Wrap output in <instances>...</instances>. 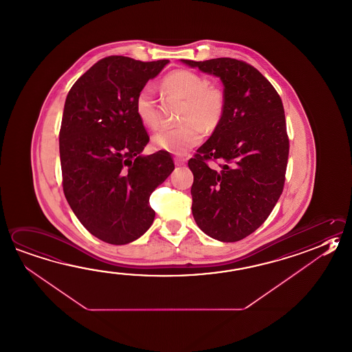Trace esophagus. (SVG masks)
Returning <instances> with one entry per match:
<instances>
[{
	"label": "esophagus",
	"mask_w": 352,
	"mask_h": 352,
	"mask_svg": "<svg viewBox=\"0 0 352 352\" xmlns=\"http://www.w3.org/2000/svg\"><path fill=\"white\" fill-rule=\"evenodd\" d=\"M174 163H175V166H184L186 163V158H184V157H175L174 158Z\"/></svg>",
	"instance_id": "34e87169"
}]
</instances>
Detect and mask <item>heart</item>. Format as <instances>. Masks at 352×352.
Wrapping results in <instances>:
<instances>
[{
	"instance_id": "1",
	"label": "heart",
	"mask_w": 352,
	"mask_h": 352,
	"mask_svg": "<svg viewBox=\"0 0 352 352\" xmlns=\"http://www.w3.org/2000/svg\"><path fill=\"white\" fill-rule=\"evenodd\" d=\"M162 86L186 100L180 117L183 124L160 129L153 135L152 144L158 151L183 155L203 140L204 129L212 131L219 124L224 112V96L219 88L209 86L203 76L186 69L166 74ZM134 111L142 124L151 129L160 126V112L152 87H142L138 91Z\"/></svg>"
}]
</instances>
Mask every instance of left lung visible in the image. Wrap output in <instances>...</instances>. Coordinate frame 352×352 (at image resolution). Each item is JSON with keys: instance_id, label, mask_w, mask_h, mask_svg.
I'll return each mask as SVG.
<instances>
[{"instance_id": "left-lung-1", "label": "left lung", "mask_w": 352, "mask_h": 352, "mask_svg": "<svg viewBox=\"0 0 352 352\" xmlns=\"http://www.w3.org/2000/svg\"><path fill=\"white\" fill-rule=\"evenodd\" d=\"M219 77L224 112L188 166L192 217L212 239L232 243L255 232L283 192L289 157L283 102L256 68L234 58L182 60ZM206 160L221 162L212 170Z\"/></svg>"}]
</instances>
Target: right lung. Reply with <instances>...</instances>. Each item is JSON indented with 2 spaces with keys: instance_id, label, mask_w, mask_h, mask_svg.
I'll return each mask as SVG.
<instances>
[{
  "instance_id": "obj_1",
  "label": "right lung",
  "mask_w": 352,
  "mask_h": 352,
  "mask_svg": "<svg viewBox=\"0 0 352 352\" xmlns=\"http://www.w3.org/2000/svg\"><path fill=\"white\" fill-rule=\"evenodd\" d=\"M168 60L109 56L80 76L67 94L60 131L63 192L96 238L124 245L152 226L149 197L174 170L168 152L143 155L149 142L134 98Z\"/></svg>"
}]
</instances>
